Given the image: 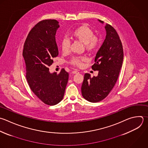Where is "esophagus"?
Wrapping results in <instances>:
<instances>
[{"instance_id":"34e87169","label":"esophagus","mask_w":148,"mask_h":148,"mask_svg":"<svg viewBox=\"0 0 148 148\" xmlns=\"http://www.w3.org/2000/svg\"><path fill=\"white\" fill-rule=\"evenodd\" d=\"M77 73H79V71L77 70H74L72 71V73H73V74H76Z\"/></svg>"}]
</instances>
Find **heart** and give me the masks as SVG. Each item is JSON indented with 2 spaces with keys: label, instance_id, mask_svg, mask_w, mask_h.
<instances>
[{
  "label": "heart",
  "instance_id": "1",
  "mask_svg": "<svg viewBox=\"0 0 148 148\" xmlns=\"http://www.w3.org/2000/svg\"><path fill=\"white\" fill-rule=\"evenodd\" d=\"M73 39L84 43L86 50L89 53L95 51L99 46V39L94 35V32L86 25H82L76 28L71 33ZM61 48L64 53H68L70 49V41L67 38H63L61 42ZM87 58L83 56L73 57L69 63L75 66L81 67Z\"/></svg>",
  "mask_w": 148,
  "mask_h": 148
}]
</instances>
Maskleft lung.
<instances>
[{
    "label": "left lung",
    "instance_id": "8db88e82",
    "mask_svg": "<svg viewBox=\"0 0 148 148\" xmlns=\"http://www.w3.org/2000/svg\"><path fill=\"white\" fill-rule=\"evenodd\" d=\"M105 29L106 38L91 66L94 71H98V75L91 77L85 73L81 88L83 98L91 102H99L108 95L117 80L123 61V45L116 31L109 24Z\"/></svg>",
    "mask_w": 148,
    "mask_h": 148
}]
</instances>
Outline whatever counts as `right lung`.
I'll return each instance as SVG.
<instances>
[{"instance_id":"obj_1","label":"right lung","mask_w":148,"mask_h":148,"mask_svg":"<svg viewBox=\"0 0 148 148\" xmlns=\"http://www.w3.org/2000/svg\"><path fill=\"white\" fill-rule=\"evenodd\" d=\"M59 27L56 20L39 22L29 32L23 52L26 77L31 90L43 103L50 106L62 101L69 78L64 68L58 74L49 72L53 58L58 56L55 35Z\"/></svg>"}]
</instances>
